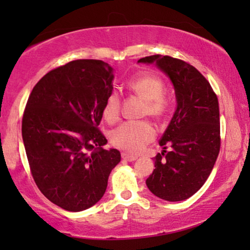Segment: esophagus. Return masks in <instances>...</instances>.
Wrapping results in <instances>:
<instances>
[{
	"instance_id": "obj_1",
	"label": "esophagus",
	"mask_w": 250,
	"mask_h": 250,
	"mask_svg": "<svg viewBox=\"0 0 250 250\" xmlns=\"http://www.w3.org/2000/svg\"><path fill=\"white\" fill-rule=\"evenodd\" d=\"M122 159L125 160V161L133 162V161H135V160L137 159V157L135 156V155H129L127 153H122Z\"/></svg>"
}]
</instances>
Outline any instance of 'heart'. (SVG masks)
<instances>
[{"label": "heart", "mask_w": 250, "mask_h": 250, "mask_svg": "<svg viewBox=\"0 0 250 250\" xmlns=\"http://www.w3.org/2000/svg\"><path fill=\"white\" fill-rule=\"evenodd\" d=\"M128 88L145 100L142 114L154 119H163L170 110V100L165 94V83L160 77L145 74L128 83ZM121 110V97L111 91L103 104V117L109 123L119 120ZM155 137V129L147 121H129L122 123L111 133V143L128 153H140Z\"/></svg>", "instance_id": "heart-1"}]
</instances>
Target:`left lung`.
Instances as JSON below:
<instances>
[{"instance_id": "obj_1", "label": "left lung", "mask_w": 250, "mask_h": 250, "mask_svg": "<svg viewBox=\"0 0 250 250\" xmlns=\"http://www.w3.org/2000/svg\"><path fill=\"white\" fill-rule=\"evenodd\" d=\"M137 62L156 63L173 82L177 107L160 140L165 150L154 157L146 183L160 199L187 200L205 185L220 153V110L210 83L196 68L171 56L151 55ZM170 145L172 150H165Z\"/></svg>"}]
</instances>
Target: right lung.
<instances>
[{
  "instance_id": "obj_1",
  "label": "right lung",
  "mask_w": 250,
  "mask_h": 250,
  "mask_svg": "<svg viewBox=\"0 0 250 250\" xmlns=\"http://www.w3.org/2000/svg\"><path fill=\"white\" fill-rule=\"evenodd\" d=\"M113 68L101 60H76L50 70L31 90L22 137L34 181L54 205L69 211L101 200L117 149H103L100 130Z\"/></svg>"
}]
</instances>
